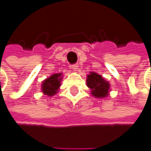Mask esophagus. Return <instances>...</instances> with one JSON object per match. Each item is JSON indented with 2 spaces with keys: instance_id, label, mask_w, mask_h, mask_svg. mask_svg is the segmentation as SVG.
Returning a JSON list of instances; mask_svg holds the SVG:
<instances>
[{
  "instance_id": "34e87169",
  "label": "esophagus",
  "mask_w": 151,
  "mask_h": 151,
  "mask_svg": "<svg viewBox=\"0 0 151 151\" xmlns=\"http://www.w3.org/2000/svg\"><path fill=\"white\" fill-rule=\"evenodd\" d=\"M71 69L73 70H78V68H79V65H78V63H74V64H71Z\"/></svg>"
}]
</instances>
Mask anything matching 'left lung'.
I'll return each instance as SVG.
<instances>
[{"label": "left lung", "instance_id": "left-lung-1", "mask_svg": "<svg viewBox=\"0 0 151 151\" xmlns=\"http://www.w3.org/2000/svg\"><path fill=\"white\" fill-rule=\"evenodd\" d=\"M88 87L92 90V94L96 98H104L108 93L109 84L100 75L91 72L87 80Z\"/></svg>", "mask_w": 151, "mask_h": 151}]
</instances>
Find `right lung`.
<instances>
[{
    "label": "right lung",
    "instance_id": "1",
    "mask_svg": "<svg viewBox=\"0 0 151 151\" xmlns=\"http://www.w3.org/2000/svg\"><path fill=\"white\" fill-rule=\"evenodd\" d=\"M61 74H53L50 78L46 79L42 86V90L45 95L52 96L55 95L60 87Z\"/></svg>",
    "mask_w": 151,
    "mask_h": 151
}]
</instances>
